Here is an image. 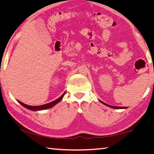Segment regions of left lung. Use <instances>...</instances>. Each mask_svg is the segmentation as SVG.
<instances>
[{"label": "left lung", "mask_w": 154, "mask_h": 154, "mask_svg": "<svg viewBox=\"0 0 154 154\" xmlns=\"http://www.w3.org/2000/svg\"><path fill=\"white\" fill-rule=\"evenodd\" d=\"M100 102L101 103H102L103 104H104L105 105H107V106H108V107H111V108H113V109H126V108H127V107H116V106H111V105H108V104H106L105 103H103V102H102V101H100Z\"/></svg>", "instance_id": "left-lung-1"}]
</instances>
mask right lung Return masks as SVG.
I'll use <instances>...</instances> for the list:
<instances>
[{
    "label": "right lung",
    "instance_id": "obj_1",
    "mask_svg": "<svg viewBox=\"0 0 154 154\" xmlns=\"http://www.w3.org/2000/svg\"><path fill=\"white\" fill-rule=\"evenodd\" d=\"M65 94V92L63 93V94L59 98H58L57 99H56V100L53 101L52 102H51V103H47V104H45V105H39V106H30V105H26L25 103H22V102H20L19 101V103L22 105L23 106H24L25 107H26V109H30V110H32V111H39V110H43V109H49V108H51L53 106H54V105H56L57 103H58L59 102L61 101L62 100L63 97H64V95Z\"/></svg>",
    "mask_w": 154,
    "mask_h": 154
}]
</instances>
